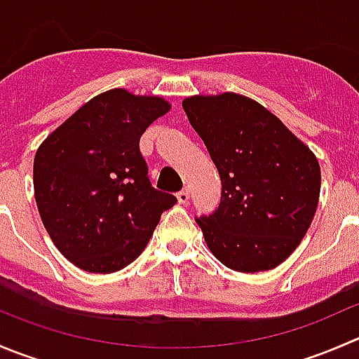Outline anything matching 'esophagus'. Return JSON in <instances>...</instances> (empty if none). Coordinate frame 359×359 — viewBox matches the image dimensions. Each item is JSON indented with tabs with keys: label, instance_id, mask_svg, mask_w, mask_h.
I'll return each instance as SVG.
<instances>
[{
	"label": "esophagus",
	"instance_id": "1",
	"mask_svg": "<svg viewBox=\"0 0 359 359\" xmlns=\"http://www.w3.org/2000/svg\"><path fill=\"white\" fill-rule=\"evenodd\" d=\"M177 201H179L180 205H186V203L189 201V191H187V189L180 191V193L177 194Z\"/></svg>",
	"mask_w": 359,
	"mask_h": 359
}]
</instances>
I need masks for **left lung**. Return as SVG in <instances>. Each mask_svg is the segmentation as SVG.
I'll use <instances>...</instances> for the list:
<instances>
[{
    "instance_id": "8db88e82",
    "label": "left lung",
    "mask_w": 359,
    "mask_h": 359,
    "mask_svg": "<svg viewBox=\"0 0 359 359\" xmlns=\"http://www.w3.org/2000/svg\"><path fill=\"white\" fill-rule=\"evenodd\" d=\"M182 107L222 180L219 208L196 220L206 247L238 273L274 269L314 219L318 158L278 116L241 93L191 95Z\"/></svg>"
}]
</instances>
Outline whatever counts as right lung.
Masks as SVG:
<instances>
[{"mask_svg": "<svg viewBox=\"0 0 359 359\" xmlns=\"http://www.w3.org/2000/svg\"><path fill=\"white\" fill-rule=\"evenodd\" d=\"M172 109L158 95L112 88L83 104L34 156V200L59 252L86 273L109 274L149 243L177 198L151 187L140 135Z\"/></svg>", "mask_w": 359, "mask_h": 359, "instance_id": "obj_1", "label": "right lung"}]
</instances>
